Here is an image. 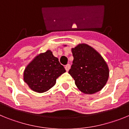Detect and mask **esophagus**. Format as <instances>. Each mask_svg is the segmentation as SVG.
Wrapping results in <instances>:
<instances>
[{
  "label": "esophagus",
  "mask_w": 129,
  "mask_h": 129,
  "mask_svg": "<svg viewBox=\"0 0 129 129\" xmlns=\"http://www.w3.org/2000/svg\"><path fill=\"white\" fill-rule=\"evenodd\" d=\"M70 64H67V65L65 66V69L66 70H67V72H68V70H70Z\"/></svg>",
  "instance_id": "esophagus-1"
}]
</instances>
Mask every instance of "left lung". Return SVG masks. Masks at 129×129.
<instances>
[{
    "label": "left lung",
    "mask_w": 129,
    "mask_h": 129,
    "mask_svg": "<svg viewBox=\"0 0 129 129\" xmlns=\"http://www.w3.org/2000/svg\"><path fill=\"white\" fill-rule=\"evenodd\" d=\"M74 60L68 73L78 89L92 94L101 90L109 77V69L103 57L86 44H79L72 48Z\"/></svg>",
    "instance_id": "obj_1"
}]
</instances>
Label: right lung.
Instances as JSON below:
<instances>
[{
	"mask_svg": "<svg viewBox=\"0 0 129 129\" xmlns=\"http://www.w3.org/2000/svg\"><path fill=\"white\" fill-rule=\"evenodd\" d=\"M66 72L53 56L51 50L39 53L31 61L24 71V81L29 88L38 93L45 92L53 87L56 79Z\"/></svg>",
	"mask_w": 129,
	"mask_h": 129,
	"instance_id": "obj_1",
	"label": "right lung"
}]
</instances>
